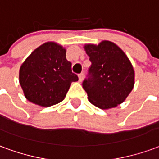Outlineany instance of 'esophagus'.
Instances as JSON below:
<instances>
[{
	"instance_id": "34e87169",
	"label": "esophagus",
	"mask_w": 159,
	"mask_h": 159,
	"mask_svg": "<svg viewBox=\"0 0 159 159\" xmlns=\"http://www.w3.org/2000/svg\"><path fill=\"white\" fill-rule=\"evenodd\" d=\"M83 76H84V74H83V73H80L79 75H78V77H79V81H80V82H81V81L83 80Z\"/></svg>"
}]
</instances>
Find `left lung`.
<instances>
[{
  "label": "left lung",
  "instance_id": "1",
  "mask_svg": "<svg viewBox=\"0 0 159 159\" xmlns=\"http://www.w3.org/2000/svg\"><path fill=\"white\" fill-rule=\"evenodd\" d=\"M91 66L83 82L89 100L100 109L123 103L132 91L134 82L133 66L126 54L113 42L85 46Z\"/></svg>",
  "mask_w": 159,
  "mask_h": 159
}]
</instances>
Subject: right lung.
Instances as JSON below:
<instances>
[{"instance_id":"right-lung-1","label":"right lung","mask_w":159,"mask_h":159,"mask_svg":"<svg viewBox=\"0 0 159 159\" xmlns=\"http://www.w3.org/2000/svg\"><path fill=\"white\" fill-rule=\"evenodd\" d=\"M78 80L66 58V49L47 42L33 51L19 70V83L26 99L41 107L61 102L70 83Z\"/></svg>"}]
</instances>
